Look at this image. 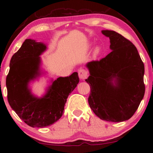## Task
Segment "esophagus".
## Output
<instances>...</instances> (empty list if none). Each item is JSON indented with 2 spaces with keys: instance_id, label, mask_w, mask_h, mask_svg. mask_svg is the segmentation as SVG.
<instances>
[{
  "instance_id": "1",
  "label": "esophagus",
  "mask_w": 153,
  "mask_h": 153,
  "mask_svg": "<svg viewBox=\"0 0 153 153\" xmlns=\"http://www.w3.org/2000/svg\"><path fill=\"white\" fill-rule=\"evenodd\" d=\"M79 76L80 79L81 80H85L88 75V72H87L85 69L81 68L79 70Z\"/></svg>"
}]
</instances>
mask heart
<instances>
[{"label": "heart", "mask_w": 153, "mask_h": 153, "mask_svg": "<svg viewBox=\"0 0 153 153\" xmlns=\"http://www.w3.org/2000/svg\"><path fill=\"white\" fill-rule=\"evenodd\" d=\"M98 52H99V49H97L96 50V53H98Z\"/></svg>", "instance_id": "b5f03b06"}]
</instances>
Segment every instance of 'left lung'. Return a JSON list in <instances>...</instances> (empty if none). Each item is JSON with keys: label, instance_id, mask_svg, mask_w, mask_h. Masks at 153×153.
<instances>
[{"label": "left lung", "instance_id": "obj_1", "mask_svg": "<svg viewBox=\"0 0 153 153\" xmlns=\"http://www.w3.org/2000/svg\"><path fill=\"white\" fill-rule=\"evenodd\" d=\"M102 32L109 37L112 51L87 64L90 76L85 81L91 88L89 104L100 119L122 122L133 116L144 97V65L128 39L114 31ZM114 79L115 86L111 82Z\"/></svg>", "mask_w": 153, "mask_h": 153}]
</instances>
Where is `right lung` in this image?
<instances>
[{
	"label": "right lung",
	"mask_w": 153,
	"mask_h": 153,
	"mask_svg": "<svg viewBox=\"0 0 153 153\" xmlns=\"http://www.w3.org/2000/svg\"><path fill=\"white\" fill-rule=\"evenodd\" d=\"M45 49L42 43L26 39L12 56L6 79L9 105L32 127L49 126L61 118L68 96L79 82L78 73L74 72L69 76L57 78L42 98L32 96L27 84L40 74L39 56Z\"/></svg>",
	"instance_id": "add662e5"
}]
</instances>
